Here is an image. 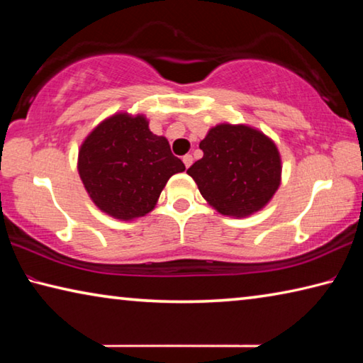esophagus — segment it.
Here are the masks:
<instances>
[{
	"label": "esophagus",
	"instance_id": "obj_1",
	"mask_svg": "<svg viewBox=\"0 0 363 363\" xmlns=\"http://www.w3.org/2000/svg\"><path fill=\"white\" fill-rule=\"evenodd\" d=\"M182 162H184V164H186V168H189L190 164H192L194 158H192V155H189V153H187V155H184V157H182Z\"/></svg>",
	"mask_w": 363,
	"mask_h": 363
}]
</instances>
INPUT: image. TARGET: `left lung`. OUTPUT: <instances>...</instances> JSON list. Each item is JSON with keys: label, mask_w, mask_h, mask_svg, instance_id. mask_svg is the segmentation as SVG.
<instances>
[{"label": "left lung", "mask_w": 363, "mask_h": 363, "mask_svg": "<svg viewBox=\"0 0 363 363\" xmlns=\"http://www.w3.org/2000/svg\"><path fill=\"white\" fill-rule=\"evenodd\" d=\"M203 157L187 169L200 194L224 216L247 218L266 206L280 186L281 160L266 134L247 125L211 128Z\"/></svg>", "instance_id": "obj_1"}]
</instances>
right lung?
<instances>
[{
  "label": "right lung",
  "instance_id": "1",
  "mask_svg": "<svg viewBox=\"0 0 363 363\" xmlns=\"http://www.w3.org/2000/svg\"><path fill=\"white\" fill-rule=\"evenodd\" d=\"M184 169L167 138L153 134L144 115H112L89 133L78 152L86 192L101 211L121 220L150 213L169 177Z\"/></svg>",
  "mask_w": 363,
  "mask_h": 363
}]
</instances>
